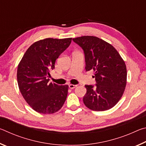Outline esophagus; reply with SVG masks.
Instances as JSON below:
<instances>
[{
	"mask_svg": "<svg viewBox=\"0 0 146 146\" xmlns=\"http://www.w3.org/2000/svg\"><path fill=\"white\" fill-rule=\"evenodd\" d=\"M76 85H74V84H70L69 85V88H70V89H74V88H75L76 87Z\"/></svg>",
	"mask_w": 146,
	"mask_h": 146,
	"instance_id": "1",
	"label": "esophagus"
}]
</instances>
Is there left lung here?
Wrapping results in <instances>:
<instances>
[{
  "label": "left lung",
  "instance_id": "8db88e82",
  "mask_svg": "<svg viewBox=\"0 0 146 146\" xmlns=\"http://www.w3.org/2000/svg\"><path fill=\"white\" fill-rule=\"evenodd\" d=\"M83 49L86 71L93 70L97 84L86 85L83 101L93 111L108 110L117 104L125 91L127 69L124 60L114 47L94 36L73 39Z\"/></svg>",
  "mask_w": 146,
  "mask_h": 146
}]
</instances>
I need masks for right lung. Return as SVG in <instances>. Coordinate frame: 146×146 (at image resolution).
<instances>
[{"label": "right lung", "mask_w": 146, "mask_h": 146, "mask_svg": "<svg viewBox=\"0 0 146 146\" xmlns=\"http://www.w3.org/2000/svg\"><path fill=\"white\" fill-rule=\"evenodd\" d=\"M72 38H47L33 43L27 49L17 68V82L26 102L35 111L53 114L62 107L68 85L48 83L49 71L56 59L67 49Z\"/></svg>", "instance_id": "right-lung-1"}]
</instances>
